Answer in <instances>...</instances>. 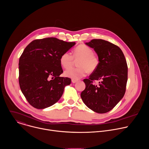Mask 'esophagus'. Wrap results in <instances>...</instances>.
I'll return each mask as SVG.
<instances>
[{
  "label": "esophagus",
  "mask_w": 149,
  "mask_h": 149,
  "mask_svg": "<svg viewBox=\"0 0 149 149\" xmlns=\"http://www.w3.org/2000/svg\"><path fill=\"white\" fill-rule=\"evenodd\" d=\"M71 81H72V83H75V82H77V79H72L71 80Z\"/></svg>",
  "instance_id": "obj_1"
}]
</instances>
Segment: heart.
I'll list each match as a JSON object with an SVG mask.
<instances>
[{
  "label": "heart",
  "mask_w": 149,
  "mask_h": 149,
  "mask_svg": "<svg viewBox=\"0 0 149 149\" xmlns=\"http://www.w3.org/2000/svg\"><path fill=\"white\" fill-rule=\"evenodd\" d=\"M76 61L79 60L78 63V68H70L65 71V75L74 79H79L89 72H94L99 65V58L94 54L93 50L86 45H79L75 48L73 55L69 52L63 53L60 57V63L62 67L68 69L72 67Z\"/></svg>",
  "instance_id": "obj_1"
}]
</instances>
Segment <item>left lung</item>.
I'll list each match as a JSON object with an SVG mask.
<instances>
[{"mask_svg": "<svg viewBox=\"0 0 149 149\" xmlns=\"http://www.w3.org/2000/svg\"><path fill=\"white\" fill-rule=\"evenodd\" d=\"M86 44L97 53L100 63L88 79H84L86 88L81 97L87 107L97 113L111 110L124 95L128 67L121 49L111 42L93 39ZM94 80L99 81L94 84Z\"/></svg>", "mask_w": 149, "mask_h": 149, "instance_id": "left-lung-1", "label": "left lung"}]
</instances>
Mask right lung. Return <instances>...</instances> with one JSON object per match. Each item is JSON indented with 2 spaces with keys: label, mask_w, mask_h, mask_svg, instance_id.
<instances>
[{
  "label": "right lung",
  "mask_w": 149,
  "mask_h": 149,
  "mask_svg": "<svg viewBox=\"0 0 149 149\" xmlns=\"http://www.w3.org/2000/svg\"><path fill=\"white\" fill-rule=\"evenodd\" d=\"M56 38L32 41L19 61V82L28 102L37 109L54 105L60 99L71 79L61 77V55L75 45Z\"/></svg>",
  "instance_id": "obj_1"
}]
</instances>
